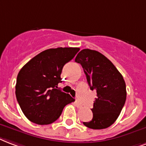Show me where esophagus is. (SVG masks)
<instances>
[{"mask_svg": "<svg viewBox=\"0 0 146 146\" xmlns=\"http://www.w3.org/2000/svg\"><path fill=\"white\" fill-rule=\"evenodd\" d=\"M75 106H76V107H77V108H82V104H81V103L79 102H78V101H75Z\"/></svg>", "mask_w": 146, "mask_h": 146, "instance_id": "1", "label": "esophagus"}]
</instances>
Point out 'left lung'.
I'll return each mask as SVG.
<instances>
[{"mask_svg": "<svg viewBox=\"0 0 146 146\" xmlns=\"http://www.w3.org/2000/svg\"><path fill=\"white\" fill-rule=\"evenodd\" d=\"M75 62L81 64L90 88L97 93L92 108V119L83 124L89 129H106L118 119L126 100L123 77L111 61L97 51L83 49Z\"/></svg>", "mask_w": 146, "mask_h": 146, "instance_id": "left-lung-1", "label": "left lung"}]
</instances>
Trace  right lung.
<instances>
[{
  "label": "right lung",
  "mask_w": 146,
  "mask_h": 146,
  "mask_svg": "<svg viewBox=\"0 0 146 146\" xmlns=\"http://www.w3.org/2000/svg\"><path fill=\"white\" fill-rule=\"evenodd\" d=\"M78 48H50L25 64L17 74L15 94L23 113L38 125L55 121L64 106L74 99L58 88L63 67L72 60Z\"/></svg>",
  "instance_id": "right-lung-1"
}]
</instances>
